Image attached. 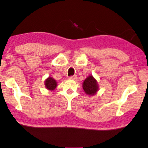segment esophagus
I'll use <instances>...</instances> for the list:
<instances>
[{
    "label": "esophagus",
    "mask_w": 148,
    "mask_h": 148,
    "mask_svg": "<svg viewBox=\"0 0 148 148\" xmlns=\"http://www.w3.org/2000/svg\"><path fill=\"white\" fill-rule=\"evenodd\" d=\"M70 79H73V80H77V76H76V75H74V76H70Z\"/></svg>",
    "instance_id": "esophagus-1"
}]
</instances>
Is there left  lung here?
Listing matches in <instances>:
<instances>
[{
	"mask_svg": "<svg viewBox=\"0 0 148 148\" xmlns=\"http://www.w3.org/2000/svg\"><path fill=\"white\" fill-rule=\"evenodd\" d=\"M83 89L86 94L90 95H95L99 89L97 80L92 76L87 77L84 82Z\"/></svg>",
	"mask_w": 148,
	"mask_h": 148,
	"instance_id": "8db88e82",
	"label": "left lung"
}]
</instances>
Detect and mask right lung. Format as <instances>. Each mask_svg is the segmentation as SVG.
<instances>
[{
	"mask_svg": "<svg viewBox=\"0 0 148 148\" xmlns=\"http://www.w3.org/2000/svg\"><path fill=\"white\" fill-rule=\"evenodd\" d=\"M45 86L49 90H54L57 87V82L53 78L49 77L45 81Z\"/></svg>",
	"mask_w": 148,
	"mask_h": 148,
	"instance_id": "1",
	"label": "right lung"
}]
</instances>
